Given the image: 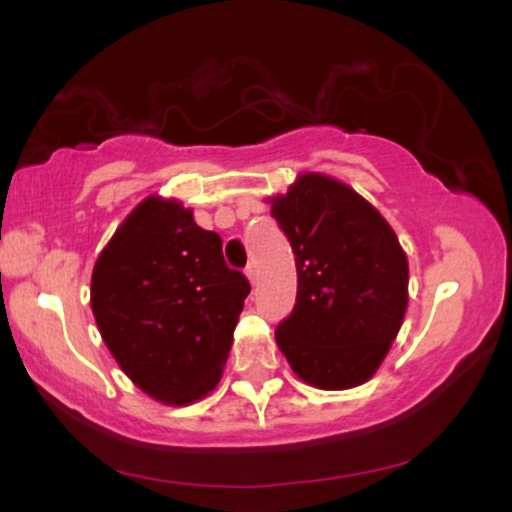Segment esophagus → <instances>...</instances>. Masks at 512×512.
<instances>
[{"label": "esophagus", "mask_w": 512, "mask_h": 512, "mask_svg": "<svg viewBox=\"0 0 512 512\" xmlns=\"http://www.w3.org/2000/svg\"><path fill=\"white\" fill-rule=\"evenodd\" d=\"M245 276L250 279V284H255V281H257V267L252 262L248 264V267H245Z\"/></svg>", "instance_id": "esophagus-1"}]
</instances>
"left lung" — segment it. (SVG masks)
<instances>
[{"mask_svg":"<svg viewBox=\"0 0 512 512\" xmlns=\"http://www.w3.org/2000/svg\"><path fill=\"white\" fill-rule=\"evenodd\" d=\"M296 255L298 293L274 337L293 373L320 390L373 378L407 313L409 264L380 211L344 182L305 173L272 199Z\"/></svg>","mask_w":512,"mask_h":512,"instance_id":"1","label":"left lung"}]
</instances>
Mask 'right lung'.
Masks as SVG:
<instances>
[{
    "label": "right lung",
    "mask_w": 512,
    "mask_h": 512,
    "mask_svg": "<svg viewBox=\"0 0 512 512\" xmlns=\"http://www.w3.org/2000/svg\"><path fill=\"white\" fill-rule=\"evenodd\" d=\"M250 281L223 260L219 233L175 199L146 197L98 255L91 308L120 368L166 404L221 380Z\"/></svg>",
    "instance_id": "right-lung-1"
}]
</instances>
